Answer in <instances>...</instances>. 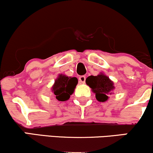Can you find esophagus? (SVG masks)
I'll list each match as a JSON object with an SVG mask.
<instances>
[{"mask_svg":"<svg viewBox=\"0 0 153 153\" xmlns=\"http://www.w3.org/2000/svg\"><path fill=\"white\" fill-rule=\"evenodd\" d=\"M79 81H80L81 83H84L85 81V76L84 75H82V76L79 77Z\"/></svg>","mask_w":153,"mask_h":153,"instance_id":"34e87169","label":"esophagus"}]
</instances>
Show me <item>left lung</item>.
I'll return each instance as SVG.
<instances>
[{
    "mask_svg": "<svg viewBox=\"0 0 153 153\" xmlns=\"http://www.w3.org/2000/svg\"><path fill=\"white\" fill-rule=\"evenodd\" d=\"M85 82L96 94V99L101 102L107 101L108 99L107 94H111L110 92L114 88V82L103 74L98 75L97 76L91 75L86 78Z\"/></svg>",
    "mask_w": 153,
    "mask_h": 153,
    "instance_id": "left-lung-1",
    "label": "left lung"
}]
</instances>
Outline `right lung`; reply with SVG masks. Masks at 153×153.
I'll list each match as a JSON object with an SVG mask.
<instances>
[{
    "instance_id": "1",
    "label": "right lung",
    "mask_w": 153,
    "mask_h": 153,
    "mask_svg": "<svg viewBox=\"0 0 153 153\" xmlns=\"http://www.w3.org/2000/svg\"><path fill=\"white\" fill-rule=\"evenodd\" d=\"M78 82V79L75 77L68 78L65 75H59L52 86V91L55 95L56 99L60 101H65L69 99Z\"/></svg>"
}]
</instances>
